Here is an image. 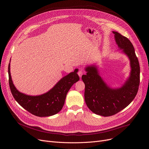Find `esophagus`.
Here are the masks:
<instances>
[{
    "instance_id": "obj_1",
    "label": "esophagus",
    "mask_w": 149,
    "mask_h": 149,
    "mask_svg": "<svg viewBox=\"0 0 149 149\" xmlns=\"http://www.w3.org/2000/svg\"><path fill=\"white\" fill-rule=\"evenodd\" d=\"M78 75H79V77H81L82 75V74H83V71H82V70H80L78 72Z\"/></svg>"
}]
</instances>
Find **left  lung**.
<instances>
[{"label": "left lung", "instance_id": "left-lung-1", "mask_svg": "<svg viewBox=\"0 0 149 149\" xmlns=\"http://www.w3.org/2000/svg\"><path fill=\"white\" fill-rule=\"evenodd\" d=\"M113 33L118 48L130 61L132 70L129 79L121 88H111L99 75L95 65L87 67V74L82 76L87 105L94 113L104 117L113 116L127 107L137 95L140 84V65L133 44L117 32Z\"/></svg>", "mask_w": 149, "mask_h": 149}]
</instances>
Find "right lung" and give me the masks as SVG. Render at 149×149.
Listing matches in <instances>:
<instances>
[{"mask_svg":"<svg viewBox=\"0 0 149 149\" xmlns=\"http://www.w3.org/2000/svg\"><path fill=\"white\" fill-rule=\"evenodd\" d=\"M75 69L61 79L47 93L37 96L28 95L20 93L14 86L8 66L9 87L15 100L30 113L38 117H48L59 113L64 104L67 94L72 85L79 79Z\"/></svg>","mask_w":149,"mask_h":149,"instance_id":"add662e5","label":"right lung"}]
</instances>
